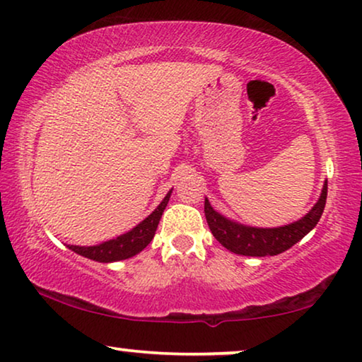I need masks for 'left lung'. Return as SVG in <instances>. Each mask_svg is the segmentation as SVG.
Returning a JSON list of instances; mask_svg holds the SVG:
<instances>
[{"label":"left lung","mask_w":362,"mask_h":362,"mask_svg":"<svg viewBox=\"0 0 362 362\" xmlns=\"http://www.w3.org/2000/svg\"><path fill=\"white\" fill-rule=\"evenodd\" d=\"M327 193L328 180H325L322 193H320V198L312 210L300 220L277 228L247 226L239 221H234L231 218L218 213L206 197L205 216L213 236L221 243V246L230 249L231 252L252 257L277 256V254L292 247L293 244H297L300 239L307 236L318 225L325 205H327Z\"/></svg>","instance_id":"obj_1"}]
</instances>
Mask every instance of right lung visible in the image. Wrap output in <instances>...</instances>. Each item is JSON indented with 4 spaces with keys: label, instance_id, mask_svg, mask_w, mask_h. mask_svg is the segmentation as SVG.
<instances>
[{
    "label": "right lung",
    "instance_id": "1",
    "mask_svg": "<svg viewBox=\"0 0 362 362\" xmlns=\"http://www.w3.org/2000/svg\"><path fill=\"white\" fill-rule=\"evenodd\" d=\"M170 195L172 190L167 192L164 200L159 203V206H157L149 216L144 218L141 223H137V225L134 228H131L129 231L119 234V236H116L113 239H108V241L95 244V246H74V244H69L67 247L86 259L105 264L124 261V259L136 256V254H139L142 249L152 241V238H154L157 226H159V221L162 218V213H164L167 203H169Z\"/></svg>",
    "mask_w": 362,
    "mask_h": 362
}]
</instances>
